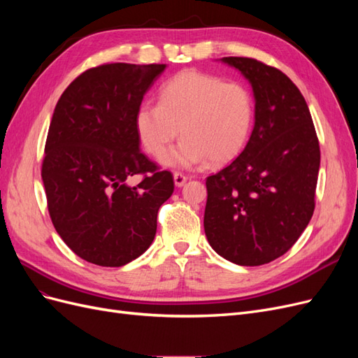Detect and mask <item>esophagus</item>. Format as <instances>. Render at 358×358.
I'll return each mask as SVG.
<instances>
[{
    "instance_id": "34e87169",
    "label": "esophagus",
    "mask_w": 358,
    "mask_h": 358,
    "mask_svg": "<svg viewBox=\"0 0 358 358\" xmlns=\"http://www.w3.org/2000/svg\"><path fill=\"white\" fill-rule=\"evenodd\" d=\"M173 178H175L176 187H183V185H185V182L188 180V176L183 175V173H180V171H175V175H173Z\"/></svg>"
}]
</instances>
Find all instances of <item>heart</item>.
<instances>
[{
    "label": "heart",
    "mask_w": 358,
    "mask_h": 358,
    "mask_svg": "<svg viewBox=\"0 0 358 358\" xmlns=\"http://www.w3.org/2000/svg\"><path fill=\"white\" fill-rule=\"evenodd\" d=\"M255 101L242 82L199 70H183L161 85L159 103L145 101L136 115L140 143L169 166L194 167L206 161L221 164L239 155L254 125Z\"/></svg>",
    "instance_id": "1"
}]
</instances>
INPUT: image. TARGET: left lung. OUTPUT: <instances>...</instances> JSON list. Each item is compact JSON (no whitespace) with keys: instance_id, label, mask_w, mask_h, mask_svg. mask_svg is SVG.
Masks as SVG:
<instances>
[{"instance_id":"left-lung-1","label":"left lung","mask_w":358,"mask_h":358,"mask_svg":"<svg viewBox=\"0 0 358 358\" xmlns=\"http://www.w3.org/2000/svg\"><path fill=\"white\" fill-rule=\"evenodd\" d=\"M222 62L251 83L255 124L242 154L206 178L204 233L229 262L262 266L284 255L312 218L320 143L305 96L287 74L254 58Z\"/></svg>"}]
</instances>
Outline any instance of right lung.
<instances>
[{
  "label": "right lung",
  "mask_w": 358,
  "mask_h": 358,
  "mask_svg": "<svg viewBox=\"0 0 358 358\" xmlns=\"http://www.w3.org/2000/svg\"><path fill=\"white\" fill-rule=\"evenodd\" d=\"M164 69L101 64L78 76L57 103L41 178L53 227L85 262L121 267L154 241L175 180L140 150L136 115ZM133 176L143 178L134 187L127 185Z\"/></svg>",
  "instance_id": "right-lung-1"
}]
</instances>
